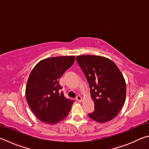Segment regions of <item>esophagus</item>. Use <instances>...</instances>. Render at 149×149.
<instances>
[{"label":"esophagus","instance_id":"1","mask_svg":"<svg viewBox=\"0 0 149 149\" xmlns=\"http://www.w3.org/2000/svg\"><path fill=\"white\" fill-rule=\"evenodd\" d=\"M76 99H77V101H79V102H81L82 101V98H81V97L80 95L77 96Z\"/></svg>","mask_w":149,"mask_h":149}]
</instances>
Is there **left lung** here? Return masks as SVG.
<instances>
[{
	"label": "left lung",
	"instance_id": "1",
	"mask_svg": "<svg viewBox=\"0 0 149 149\" xmlns=\"http://www.w3.org/2000/svg\"><path fill=\"white\" fill-rule=\"evenodd\" d=\"M76 60L89 83L95 104L94 112L88 116L99 123L114 119L125 100L126 84L122 73L107 58L81 55Z\"/></svg>",
	"mask_w": 149,
	"mask_h": 149
}]
</instances>
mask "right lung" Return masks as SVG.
<instances>
[{"mask_svg":"<svg viewBox=\"0 0 149 149\" xmlns=\"http://www.w3.org/2000/svg\"><path fill=\"white\" fill-rule=\"evenodd\" d=\"M75 61L74 56L48 58L37 63L26 89L27 103L41 122L53 125L67 117L74 100L64 96L60 78Z\"/></svg>","mask_w":149,"mask_h":149,"instance_id":"add662e5","label":"right lung"}]
</instances>
